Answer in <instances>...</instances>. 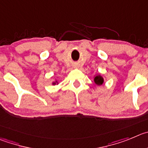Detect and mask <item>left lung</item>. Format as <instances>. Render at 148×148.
<instances>
[{
    "label": "left lung",
    "instance_id": "1",
    "mask_svg": "<svg viewBox=\"0 0 148 148\" xmlns=\"http://www.w3.org/2000/svg\"><path fill=\"white\" fill-rule=\"evenodd\" d=\"M94 82L97 84V86H102L104 82L103 77H102L100 74L96 75L94 78Z\"/></svg>",
    "mask_w": 148,
    "mask_h": 148
}]
</instances>
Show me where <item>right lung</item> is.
Here are the masks:
<instances>
[{
  "label": "right lung",
  "mask_w": 148,
  "mask_h": 148,
  "mask_svg": "<svg viewBox=\"0 0 148 148\" xmlns=\"http://www.w3.org/2000/svg\"><path fill=\"white\" fill-rule=\"evenodd\" d=\"M57 83H58V81H55V82H53V85H56V84H57Z\"/></svg>",
  "instance_id": "right-lung-1"
}]
</instances>
